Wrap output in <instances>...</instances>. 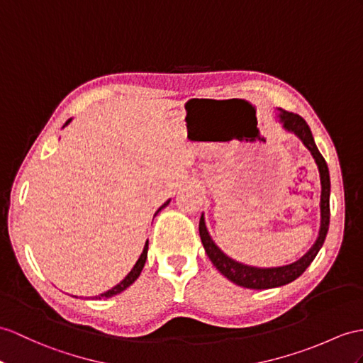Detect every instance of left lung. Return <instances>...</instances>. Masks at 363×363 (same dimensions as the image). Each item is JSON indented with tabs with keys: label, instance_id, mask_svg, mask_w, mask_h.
<instances>
[{
	"label": "left lung",
	"instance_id": "8db88e82",
	"mask_svg": "<svg viewBox=\"0 0 363 363\" xmlns=\"http://www.w3.org/2000/svg\"><path fill=\"white\" fill-rule=\"evenodd\" d=\"M279 121L284 125V128L289 132H294V134L302 140V143L308 147V151L311 152L313 158L315 160L317 167H319L320 174V183H322V196H320V231L319 237H317L315 243L313 248L309 250L302 259L286 264V267H279V268H255L248 267V264L238 263L233 259H229L226 254L222 252V250L212 240L206 225H205V217L201 216L199 231L200 238L203 243V248H205L209 260L212 264L223 274V276L234 281L235 285L250 288V289H269V288H277L284 286L286 284L296 280L297 277L302 276L305 269L311 264V262L315 259L317 252L320 251L322 245L325 242V237L328 234L330 228V171L328 166H326L325 158L317 149L314 138L311 134V129L306 125V121L300 117V115L294 112H288L284 109H279Z\"/></svg>",
	"mask_w": 363,
	"mask_h": 363
}]
</instances>
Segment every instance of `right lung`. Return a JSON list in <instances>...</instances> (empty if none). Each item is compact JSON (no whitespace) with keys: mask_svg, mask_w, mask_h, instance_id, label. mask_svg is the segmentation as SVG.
Listing matches in <instances>:
<instances>
[{"mask_svg":"<svg viewBox=\"0 0 363 363\" xmlns=\"http://www.w3.org/2000/svg\"><path fill=\"white\" fill-rule=\"evenodd\" d=\"M69 123H70V120H67V121H66V125H69ZM66 125H65V126H66ZM169 201H171V200H167L166 203H163V205L157 209V212H158V211H162L164 206L169 205ZM157 212H155V214H157ZM147 245H149V242H146L145 248H143V252H141V255L138 257L137 263L134 264V268L130 269V272L128 274V276H126L125 279H123L117 286H113L112 289L106 291V293H103V294H100V296H96L95 298H103V297L109 298V297H112V296H117V294H120V293H121V291H125L128 286H130L132 284H134V281L138 279L141 269H143L145 263H146V259H147Z\"/></svg>","mask_w":363,"mask_h":363,"instance_id":"add662e5","label":"right lung"}]
</instances>
